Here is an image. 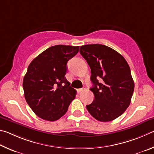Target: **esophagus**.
<instances>
[{"label":"esophagus","instance_id":"34e87169","mask_svg":"<svg viewBox=\"0 0 154 154\" xmlns=\"http://www.w3.org/2000/svg\"><path fill=\"white\" fill-rule=\"evenodd\" d=\"M83 91V88H78L77 92L78 93H80V92H81V91Z\"/></svg>","mask_w":154,"mask_h":154}]
</instances>
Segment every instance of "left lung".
<instances>
[{
    "instance_id": "1",
    "label": "left lung",
    "mask_w": 154,
    "mask_h": 154,
    "mask_svg": "<svg viewBox=\"0 0 154 154\" xmlns=\"http://www.w3.org/2000/svg\"><path fill=\"white\" fill-rule=\"evenodd\" d=\"M80 53L89 66L95 99L87 109L101 122H109L128 108L134 84L126 59L117 51L106 45L81 46Z\"/></svg>"
}]
</instances>
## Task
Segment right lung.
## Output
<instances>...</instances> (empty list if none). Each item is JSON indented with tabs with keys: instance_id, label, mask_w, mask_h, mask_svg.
Masks as SVG:
<instances>
[{
	"instance_id": "obj_1",
	"label": "right lung",
	"mask_w": 154,
	"mask_h": 154,
	"mask_svg": "<svg viewBox=\"0 0 154 154\" xmlns=\"http://www.w3.org/2000/svg\"><path fill=\"white\" fill-rule=\"evenodd\" d=\"M79 47L55 45L32 60L23 80L24 97L35 114L55 121L66 114L76 91L65 75L67 63L79 53Z\"/></svg>"
}]
</instances>
